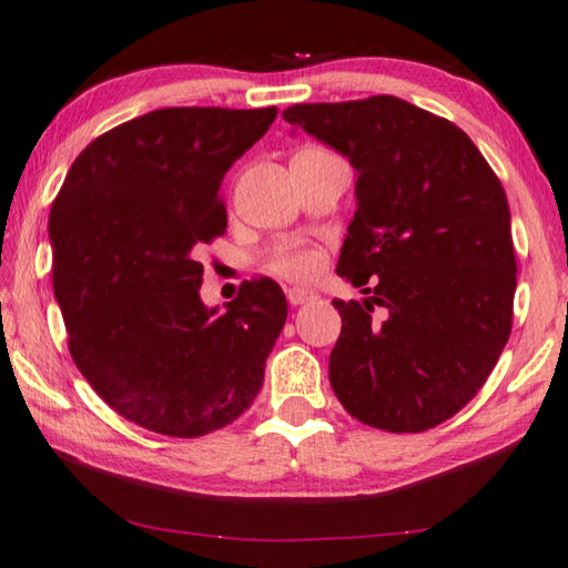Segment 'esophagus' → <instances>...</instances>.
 Instances as JSON below:
<instances>
[{"instance_id":"obj_1","label":"esophagus","mask_w":568,"mask_h":568,"mask_svg":"<svg viewBox=\"0 0 568 568\" xmlns=\"http://www.w3.org/2000/svg\"><path fill=\"white\" fill-rule=\"evenodd\" d=\"M287 295V303L291 305H303V303H311L315 293L313 291H305V287H291V291L285 293Z\"/></svg>"}]
</instances>
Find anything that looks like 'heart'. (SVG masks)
<instances>
[{
  "label": "heart",
  "mask_w": 568,
  "mask_h": 568,
  "mask_svg": "<svg viewBox=\"0 0 568 568\" xmlns=\"http://www.w3.org/2000/svg\"><path fill=\"white\" fill-rule=\"evenodd\" d=\"M323 265V251L305 241H283L277 243L265 257V267L273 275L287 277V281H307Z\"/></svg>",
  "instance_id": "obj_1"
}]
</instances>
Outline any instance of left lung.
I'll return each mask as SVG.
<instances>
[{
	"mask_svg": "<svg viewBox=\"0 0 568 568\" xmlns=\"http://www.w3.org/2000/svg\"><path fill=\"white\" fill-rule=\"evenodd\" d=\"M283 119L357 171L337 275L365 301H333L343 329L329 385L369 427L442 425L487 383L511 333L517 257L497 173L459 126L397 97L295 104Z\"/></svg>",
	"mask_w": 568,
	"mask_h": 568,
	"instance_id": "8db88e82",
	"label": "left lung"
}]
</instances>
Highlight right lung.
I'll use <instances>...</instances> for the list:
<instances>
[{
	"label": "right lung",
	"instance_id": "right-lung-1",
	"mask_svg": "<svg viewBox=\"0 0 568 568\" xmlns=\"http://www.w3.org/2000/svg\"><path fill=\"white\" fill-rule=\"evenodd\" d=\"M267 109L171 106L101 133L51 203V281L69 353L133 425L203 437L263 387L287 303L271 277L219 313L201 303V243L225 233V171L271 129Z\"/></svg>",
	"mask_w": 568,
	"mask_h": 568
}]
</instances>
